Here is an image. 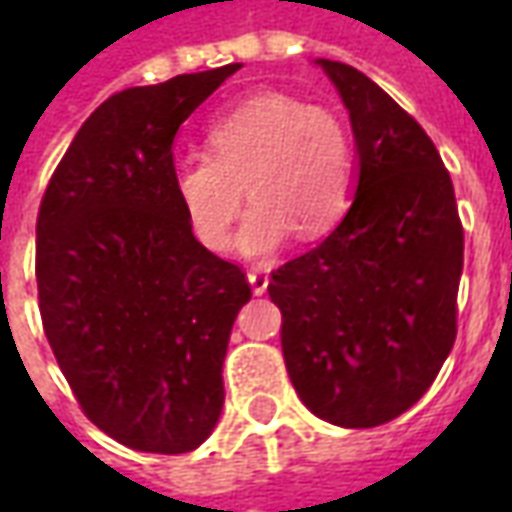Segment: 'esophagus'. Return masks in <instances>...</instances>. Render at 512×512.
I'll return each instance as SVG.
<instances>
[{
    "mask_svg": "<svg viewBox=\"0 0 512 512\" xmlns=\"http://www.w3.org/2000/svg\"><path fill=\"white\" fill-rule=\"evenodd\" d=\"M246 279H249V285H252V293H255V296H263V293H266V288H268L266 271L252 268V271H246Z\"/></svg>",
    "mask_w": 512,
    "mask_h": 512,
    "instance_id": "34e87169",
    "label": "esophagus"
}]
</instances>
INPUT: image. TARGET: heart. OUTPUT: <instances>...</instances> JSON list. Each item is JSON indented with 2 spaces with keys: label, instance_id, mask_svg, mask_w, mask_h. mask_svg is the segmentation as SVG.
I'll list each match as a JSON object with an SVG mask.
<instances>
[{
  "label": "heart",
  "instance_id": "1",
  "mask_svg": "<svg viewBox=\"0 0 512 512\" xmlns=\"http://www.w3.org/2000/svg\"><path fill=\"white\" fill-rule=\"evenodd\" d=\"M354 139L340 117L290 95L249 98L208 126V156L172 167V194L205 249L222 252L244 192L238 227L244 255H268L288 241L321 238L351 205Z\"/></svg>",
  "mask_w": 512,
  "mask_h": 512
}]
</instances>
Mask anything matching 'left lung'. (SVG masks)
<instances>
[{"mask_svg": "<svg viewBox=\"0 0 512 512\" xmlns=\"http://www.w3.org/2000/svg\"><path fill=\"white\" fill-rule=\"evenodd\" d=\"M343 98L359 175L343 222L279 266L282 356L301 403L376 428L417 403L455 343L463 227L430 136L365 73L315 60Z\"/></svg>", "mask_w": 512, "mask_h": 512, "instance_id": "8db88e82", "label": "left lung"}]
</instances>
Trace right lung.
<instances>
[{
    "mask_svg": "<svg viewBox=\"0 0 512 512\" xmlns=\"http://www.w3.org/2000/svg\"><path fill=\"white\" fill-rule=\"evenodd\" d=\"M238 68L106 98L40 202L35 274L51 351L84 414L131 450H197L222 414L224 354L252 288L189 230L172 142Z\"/></svg>",
    "mask_w": 512,
    "mask_h": 512,
    "instance_id": "right-lung-1",
    "label": "right lung"
}]
</instances>
